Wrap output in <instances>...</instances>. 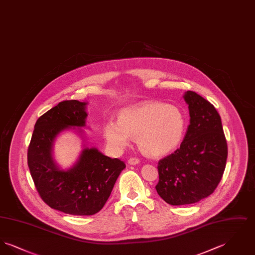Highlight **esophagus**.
Returning <instances> with one entry per match:
<instances>
[{
    "instance_id": "esophagus-1",
    "label": "esophagus",
    "mask_w": 255,
    "mask_h": 255,
    "mask_svg": "<svg viewBox=\"0 0 255 255\" xmlns=\"http://www.w3.org/2000/svg\"><path fill=\"white\" fill-rule=\"evenodd\" d=\"M128 163L130 165H135V164H138L139 163V159L136 158H130L128 159Z\"/></svg>"
}]
</instances>
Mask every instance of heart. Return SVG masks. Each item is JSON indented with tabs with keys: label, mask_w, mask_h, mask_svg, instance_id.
<instances>
[{
	"label": "heart",
	"mask_w": 255,
	"mask_h": 255,
	"mask_svg": "<svg viewBox=\"0 0 255 255\" xmlns=\"http://www.w3.org/2000/svg\"><path fill=\"white\" fill-rule=\"evenodd\" d=\"M186 129L184 112L175 104L146 101L122 109L118 122H108L103 128L108 145L122 151L134 137L139 150L148 156L160 157L181 144Z\"/></svg>",
	"instance_id": "b5f03b06"
}]
</instances>
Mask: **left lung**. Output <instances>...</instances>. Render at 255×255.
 I'll return each instance as SVG.
<instances>
[{"label":"left lung","instance_id":"1","mask_svg":"<svg viewBox=\"0 0 255 255\" xmlns=\"http://www.w3.org/2000/svg\"><path fill=\"white\" fill-rule=\"evenodd\" d=\"M190 124L181 146L158 161L156 190L167 204L183 206L212 194L226 168L228 144L221 117L204 97L187 91Z\"/></svg>","mask_w":255,"mask_h":255}]
</instances>
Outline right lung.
I'll list each match as a JSON object with an SVG mask.
<instances>
[{
  "label": "right lung",
  "instance_id": "1",
  "mask_svg": "<svg viewBox=\"0 0 255 255\" xmlns=\"http://www.w3.org/2000/svg\"><path fill=\"white\" fill-rule=\"evenodd\" d=\"M86 105L78 100H65L41 116L27 151L28 168L42 200L53 209L76 216L101 210L126 167L121 159L88 147L71 168L62 170L55 163L52 147L56 136L72 127L86 126Z\"/></svg>",
  "mask_w": 255,
  "mask_h": 255
}]
</instances>
